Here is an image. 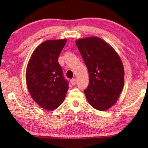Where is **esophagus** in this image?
<instances>
[{
	"label": "esophagus",
	"instance_id": "1",
	"mask_svg": "<svg viewBox=\"0 0 148 148\" xmlns=\"http://www.w3.org/2000/svg\"><path fill=\"white\" fill-rule=\"evenodd\" d=\"M71 84L73 85V86H74V85H75V84L77 83V79L76 78H73L71 79Z\"/></svg>",
	"mask_w": 148,
	"mask_h": 148
}]
</instances>
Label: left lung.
<instances>
[{"label": "left lung", "instance_id": "8db88e82", "mask_svg": "<svg viewBox=\"0 0 148 148\" xmlns=\"http://www.w3.org/2000/svg\"><path fill=\"white\" fill-rule=\"evenodd\" d=\"M88 70L89 83L84 92L95 109L104 111L112 107L124 85V68L120 56L109 43L91 36L76 40Z\"/></svg>", "mask_w": 148, "mask_h": 148}]
</instances>
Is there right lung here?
Here are the masks:
<instances>
[{
    "instance_id": "right-lung-1",
    "label": "right lung",
    "mask_w": 148,
    "mask_h": 148,
    "mask_svg": "<svg viewBox=\"0 0 148 148\" xmlns=\"http://www.w3.org/2000/svg\"><path fill=\"white\" fill-rule=\"evenodd\" d=\"M66 42V39H62L42 42L34 49L26 67V82L30 95L47 110L59 107L69 89L58 62Z\"/></svg>"
}]
</instances>
